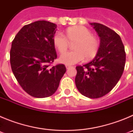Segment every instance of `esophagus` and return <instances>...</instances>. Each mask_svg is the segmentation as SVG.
<instances>
[{
	"label": "esophagus",
	"mask_w": 133,
	"mask_h": 133,
	"mask_svg": "<svg viewBox=\"0 0 133 133\" xmlns=\"http://www.w3.org/2000/svg\"><path fill=\"white\" fill-rule=\"evenodd\" d=\"M70 67V65H66V69H69V68Z\"/></svg>",
	"instance_id": "1"
}]
</instances>
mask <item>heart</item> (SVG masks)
<instances>
[{
    "mask_svg": "<svg viewBox=\"0 0 133 133\" xmlns=\"http://www.w3.org/2000/svg\"><path fill=\"white\" fill-rule=\"evenodd\" d=\"M65 37L62 32H56L52 42L61 53L67 50L69 43H74L73 51L65 52L61 55L59 61L66 65H72L86 59H91L97 54L99 49V41L92 32L83 26H75L66 30Z\"/></svg>",
    "mask_w": 133,
    "mask_h": 133,
    "instance_id": "heart-1",
    "label": "heart"
}]
</instances>
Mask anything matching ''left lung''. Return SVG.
<instances>
[{
    "label": "left lung",
    "instance_id": "8db88e82",
    "mask_svg": "<svg viewBox=\"0 0 133 133\" xmlns=\"http://www.w3.org/2000/svg\"><path fill=\"white\" fill-rule=\"evenodd\" d=\"M99 36V49L90 63L77 66L75 84L88 98H97L109 93L123 73L126 61L124 46L119 35L102 24L90 23Z\"/></svg>",
    "mask_w": 133,
    "mask_h": 133
}]
</instances>
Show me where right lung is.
<instances>
[{
    "label": "right lung",
    "mask_w": 133,
    "mask_h": 133,
    "mask_svg": "<svg viewBox=\"0 0 133 133\" xmlns=\"http://www.w3.org/2000/svg\"><path fill=\"white\" fill-rule=\"evenodd\" d=\"M56 25L46 21L26 24L12 42L11 69L23 90L36 98L53 95L66 72L65 66L50 64L57 58L52 37Z\"/></svg>",
    "instance_id": "add662e5"
}]
</instances>
